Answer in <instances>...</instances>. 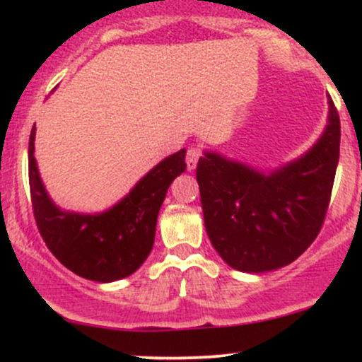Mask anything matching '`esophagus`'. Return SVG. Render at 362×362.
Segmentation results:
<instances>
[{
	"label": "esophagus",
	"instance_id": "34e87169",
	"mask_svg": "<svg viewBox=\"0 0 362 362\" xmlns=\"http://www.w3.org/2000/svg\"><path fill=\"white\" fill-rule=\"evenodd\" d=\"M201 148H197V146H190L189 149H187V156H185V163H187V170H190V172H192V170L197 167V161H199V158H201Z\"/></svg>",
	"mask_w": 362,
	"mask_h": 362
}]
</instances>
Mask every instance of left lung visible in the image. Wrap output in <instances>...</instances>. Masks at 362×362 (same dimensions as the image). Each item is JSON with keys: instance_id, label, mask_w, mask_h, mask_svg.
<instances>
[{"instance_id": "obj_1", "label": "left lung", "mask_w": 362, "mask_h": 362, "mask_svg": "<svg viewBox=\"0 0 362 362\" xmlns=\"http://www.w3.org/2000/svg\"><path fill=\"white\" fill-rule=\"evenodd\" d=\"M340 119L332 98L310 151L271 173L206 151L197 177L207 236L230 267L267 272L313 243L325 219L339 163Z\"/></svg>"}]
</instances>
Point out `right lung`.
I'll list each match as a JSON object with an SVG mask.
<instances>
[{
  "label": "right lung",
  "mask_w": 362,
  "mask_h": 362,
  "mask_svg": "<svg viewBox=\"0 0 362 362\" xmlns=\"http://www.w3.org/2000/svg\"><path fill=\"white\" fill-rule=\"evenodd\" d=\"M35 126L28 141V182L34 216L45 245L69 271L112 282L143 265L155 243L156 219L170 184L185 172V149L161 160L122 201L98 214L62 211L49 197L34 156Z\"/></svg>",
  "instance_id": "add662e5"
}]
</instances>
